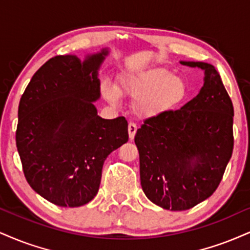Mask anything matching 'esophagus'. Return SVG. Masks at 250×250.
Listing matches in <instances>:
<instances>
[{"label": "esophagus", "instance_id": "34e87169", "mask_svg": "<svg viewBox=\"0 0 250 250\" xmlns=\"http://www.w3.org/2000/svg\"><path fill=\"white\" fill-rule=\"evenodd\" d=\"M136 131H137V125L133 122L129 123V125H128V134H129V138H130V140H134L135 135H136Z\"/></svg>", "mask_w": 250, "mask_h": 250}]
</instances>
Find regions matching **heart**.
I'll use <instances>...</instances> for the list:
<instances>
[{
	"label": "heart",
	"mask_w": 250,
	"mask_h": 250,
	"mask_svg": "<svg viewBox=\"0 0 250 250\" xmlns=\"http://www.w3.org/2000/svg\"><path fill=\"white\" fill-rule=\"evenodd\" d=\"M102 94L113 104L119 102L120 94L130 96L134 99L133 109L136 115L156 119L184 102L188 86L182 77L174 76L167 68H155L144 73L123 74L116 87L104 83Z\"/></svg>",
	"instance_id": "obj_1"
}]
</instances>
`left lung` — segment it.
<instances>
[{
	"label": "left lung",
	"instance_id": "obj_1",
	"mask_svg": "<svg viewBox=\"0 0 250 250\" xmlns=\"http://www.w3.org/2000/svg\"><path fill=\"white\" fill-rule=\"evenodd\" d=\"M180 64L205 71L200 92L180 109L146 120L135 136L143 192L171 211L190 209L214 193L234 146L233 104L214 66Z\"/></svg>",
	"mask_w": 250,
	"mask_h": 250
}]
</instances>
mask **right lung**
<instances>
[{
    "mask_svg": "<svg viewBox=\"0 0 250 250\" xmlns=\"http://www.w3.org/2000/svg\"><path fill=\"white\" fill-rule=\"evenodd\" d=\"M107 50L56 56L34 74L19 106L16 146L29 185L55 205L78 207L99 191L110 152L128 142L123 116L102 119L98 71Z\"/></svg>",
    "mask_w": 250,
    "mask_h": 250,
    "instance_id": "right-lung-1",
    "label": "right lung"
}]
</instances>
